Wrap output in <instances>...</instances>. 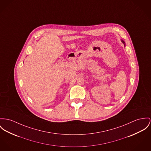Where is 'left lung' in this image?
<instances>
[{"instance_id": "left-lung-1", "label": "left lung", "mask_w": 151, "mask_h": 151, "mask_svg": "<svg viewBox=\"0 0 151 151\" xmlns=\"http://www.w3.org/2000/svg\"><path fill=\"white\" fill-rule=\"evenodd\" d=\"M122 41V43H124V45H125V42H124V41H123V40H122V41Z\"/></svg>"}]
</instances>
